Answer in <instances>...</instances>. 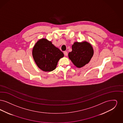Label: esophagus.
<instances>
[{"label": "esophagus", "instance_id": "1", "mask_svg": "<svg viewBox=\"0 0 123 123\" xmlns=\"http://www.w3.org/2000/svg\"><path fill=\"white\" fill-rule=\"evenodd\" d=\"M64 55L66 56H67L68 55V52H66V51H64Z\"/></svg>", "mask_w": 123, "mask_h": 123}]
</instances>
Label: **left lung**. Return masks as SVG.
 Masks as SVG:
<instances>
[{"label": "left lung", "mask_w": 123, "mask_h": 123, "mask_svg": "<svg viewBox=\"0 0 123 123\" xmlns=\"http://www.w3.org/2000/svg\"><path fill=\"white\" fill-rule=\"evenodd\" d=\"M72 49L68 56L73 64L78 68L88 64L94 54L92 46L86 41L75 42L72 46Z\"/></svg>", "instance_id": "1"}]
</instances>
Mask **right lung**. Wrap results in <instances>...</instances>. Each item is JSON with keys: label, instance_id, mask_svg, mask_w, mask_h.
<instances>
[{"label": "right lung", "instance_id": "obj_1", "mask_svg": "<svg viewBox=\"0 0 123 123\" xmlns=\"http://www.w3.org/2000/svg\"><path fill=\"white\" fill-rule=\"evenodd\" d=\"M32 55L38 67L44 71L55 70L59 59L64 56L58 48L46 39L37 42L33 48Z\"/></svg>", "mask_w": 123, "mask_h": 123}]
</instances>
